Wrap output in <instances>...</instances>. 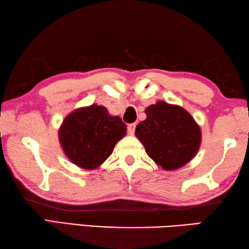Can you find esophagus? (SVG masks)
Listing matches in <instances>:
<instances>
[{"instance_id": "1", "label": "esophagus", "mask_w": 249, "mask_h": 249, "mask_svg": "<svg viewBox=\"0 0 249 249\" xmlns=\"http://www.w3.org/2000/svg\"><path fill=\"white\" fill-rule=\"evenodd\" d=\"M135 128H136V124L132 123L127 125V132L129 135H133L135 133Z\"/></svg>"}]
</instances>
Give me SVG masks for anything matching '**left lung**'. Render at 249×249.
<instances>
[{
  "instance_id": "left-lung-1",
  "label": "left lung",
  "mask_w": 249,
  "mask_h": 249,
  "mask_svg": "<svg viewBox=\"0 0 249 249\" xmlns=\"http://www.w3.org/2000/svg\"><path fill=\"white\" fill-rule=\"evenodd\" d=\"M145 113L147 119L136 126L135 135L157 165L174 170L195 157L200 147L201 130L184 108L159 101Z\"/></svg>"
}]
</instances>
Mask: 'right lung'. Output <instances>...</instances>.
<instances>
[{
  "label": "right lung",
  "mask_w": 249,
  "mask_h": 249,
  "mask_svg": "<svg viewBox=\"0 0 249 249\" xmlns=\"http://www.w3.org/2000/svg\"><path fill=\"white\" fill-rule=\"evenodd\" d=\"M125 135L126 125L121 117L111 116L104 107L95 104L75 109L59 129L67 157L83 169L102 165Z\"/></svg>",
  "instance_id": "obj_1"
}]
</instances>
